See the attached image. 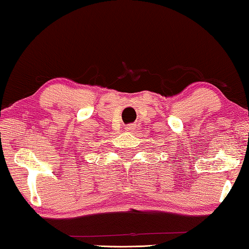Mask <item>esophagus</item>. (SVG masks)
<instances>
[{
  "mask_svg": "<svg viewBox=\"0 0 249 249\" xmlns=\"http://www.w3.org/2000/svg\"><path fill=\"white\" fill-rule=\"evenodd\" d=\"M134 128H135V125H134V124H129V125H127V126H126V127H125V131L132 132Z\"/></svg>",
  "mask_w": 249,
  "mask_h": 249,
  "instance_id": "obj_1",
  "label": "esophagus"
}]
</instances>
